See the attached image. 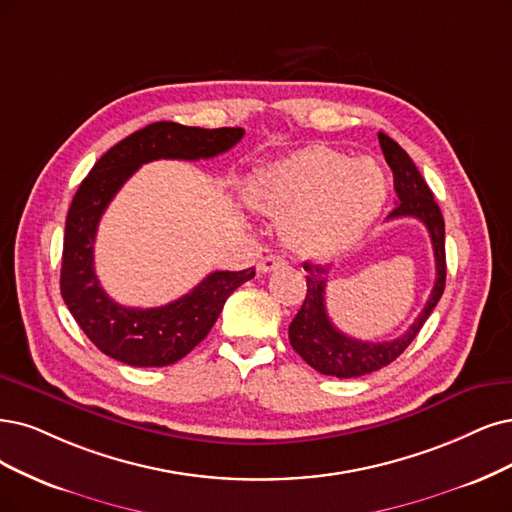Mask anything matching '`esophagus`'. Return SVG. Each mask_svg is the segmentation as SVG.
Masks as SVG:
<instances>
[{"label":"esophagus","mask_w":512,"mask_h":512,"mask_svg":"<svg viewBox=\"0 0 512 512\" xmlns=\"http://www.w3.org/2000/svg\"><path fill=\"white\" fill-rule=\"evenodd\" d=\"M282 268H285V259L278 257V255H268L257 263L259 274H270V272H276V270H282Z\"/></svg>","instance_id":"esophagus-1"}]
</instances>
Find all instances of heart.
I'll list each match as a JSON object with an SVG mask.
<instances>
[{
    "instance_id": "b5f03b06",
    "label": "heart",
    "mask_w": 512,
    "mask_h": 512,
    "mask_svg": "<svg viewBox=\"0 0 512 512\" xmlns=\"http://www.w3.org/2000/svg\"><path fill=\"white\" fill-rule=\"evenodd\" d=\"M388 187L380 166L325 145L253 170L242 198L280 223V236L304 259H329L361 238L380 217Z\"/></svg>"
}]
</instances>
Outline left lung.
Wrapping results in <instances>:
<instances>
[{
    "instance_id": "obj_1",
    "label": "left lung",
    "mask_w": 512,
    "mask_h": 512,
    "mask_svg": "<svg viewBox=\"0 0 512 512\" xmlns=\"http://www.w3.org/2000/svg\"><path fill=\"white\" fill-rule=\"evenodd\" d=\"M377 139H380L384 158L392 168L394 192L399 196V202L392 208L388 219L413 217L426 225L432 240L434 263H437V280H434V287L430 291L424 310L415 318V323L407 329V333L392 339V342L373 344L361 342V339H352L331 323L325 306L329 268L314 266V263L306 261L304 270L308 272V293L297 316L293 318V323L289 325V339L293 350L304 358L310 367H314L323 375L361 377L373 371H380L382 367L396 361V358H399L413 342L415 335L420 333L434 306L439 304L445 289V221L441 215V208L434 202L430 187L420 175V170L415 168L413 160L407 156V151L399 143L392 141L386 132H377Z\"/></svg>"
}]
</instances>
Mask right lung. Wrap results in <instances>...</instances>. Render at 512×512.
<instances>
[{"mask_svg": "<svg viewBox=\"0 0 512 512\" xmlns=\"http://www.w3.org/2000/svg\"><path fill=\"white\" fill-rule=\"evenodd\" d=\"M244 128L149 124L113 145L78 187L65 221L61 295L75 323L103 354L132 367H166L192 352L213 329L225 299L255 276L213 272L187 295L160 308H126L113 301L94 274V238L111 198L151 160L215 158L232 149Z\"/></svg>", "mask_w": 512, "mask_h": 512, "instance_id": "add662e5", "label": "right lung"}]
</instances>
